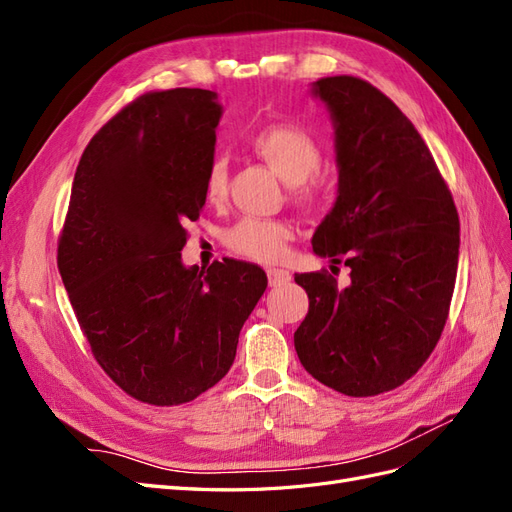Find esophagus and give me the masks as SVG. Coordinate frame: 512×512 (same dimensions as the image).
<instances>
[{
    "instance_id": "esophagus-1",
    "label": "esophagus",
    "mask_w": 512,
    "mask_h": 512,
    "mask_svg": "<svg viewBox=\"0 0 512 512\" xmlns=\"http://www.w3.org/2000/svg\"><path fill=\"white\" fill-rule=\"evenodd\" d=\"M267 277H269L271 286H284L290 282V273L284 269H269Z\"/></svg>"
}]
</instances>
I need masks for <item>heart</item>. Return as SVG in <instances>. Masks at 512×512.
<instances>
[{"label": "heart", "mask_w": 512, "mask_h": 512, "mask_svg": "<svg viewBox=\"0 0 512 512\" xmlns=\"http://www.w3.org/2000/svg\"><path fill=\"white\" fill-rule=\"evenodd\" d=\"M250 147L282 181L292 185V196L303 205H316L324 198V185L312 175L318 170L322 153L314 136L292 123H271L250 138ZM228 175L222 162H213L205 177V198L211 205L224 203ZM292 228L280 220L245 218L226 232L232 252L256 262H277L286 254Z\"/></svg>", "instance_id": "b5f03b06"}]
</instances>
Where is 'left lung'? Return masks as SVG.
I'll return each mask as SVG.
<instances>
[{
  "instance_id": "8db88e82",
  "label": "left lung",
  "mask_w": 512,
  "mask_h": 512,
  "mask_svg": "<svg viewBox=\"0 0 512 512\" xmlns=\"http://www.w3.org/2000/svg\"><path fill=\"white\" fill-rule=\"evenodd\" d=\"M335 123L337 200L314 232V252L350 267L294 275L309 309L294 331L301 365L348 397L410 380L436 348L459 262V215L429 147L371 83L327 76L314 83Z\"/></svg>"
}]
</instances>
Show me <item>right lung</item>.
<instances>
[{
	"label": "right lung",
	"mask_w": 512,
	"mask_h": 512,
	"mask_svg": "<svg viewBox=\"0 0 512 512\" xmlns=\"http://www.w3.org/2000/svg\"><path fill=\"white\" fill-rule=\"evenodd\" d=\"M220 117L215 91H149L104 123L76 166L57 267L98 365L143 404L181 406L218 384L267 288L252 262H181Z\"/></svg>",
	"instance_id": "obj_1"
}]
</instances>
